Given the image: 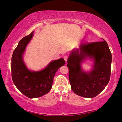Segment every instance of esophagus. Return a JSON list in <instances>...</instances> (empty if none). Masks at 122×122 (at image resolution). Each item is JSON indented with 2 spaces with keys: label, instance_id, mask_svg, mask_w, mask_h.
I'll use <instances>...</instances> for the list:
<instances>
[{
  "label": "esophagus",
  "instance_id": "34e87169",
  "mask_svg": "<svg viewBox=\"0 0 122 122\" xmlns=\"http://www.w3.org/2000/svg\"><path fill=\"white\" fill-rule=\"evenodd\" d=\"M68 56H65L64 57H63V58H64V61H67V60H68Z\"/></svg>",
  "mask_w": 122,
  "mask_h": 122
}]
</instances>
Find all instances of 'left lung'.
Masks as SVG:
<instances>
[{
    "instance_id": "1",
    "label": "left lung",
    "mask_w": 122,
    "mask_h": 122,
    "mask_svg": "<svg viewBox=\"0 0 122 122\" xmlns=\"http://www.w3.org/2000/svg\"><path fill=\"white\" fill-rule=\"evenodd\" d=\"M88 59L93 61V64L91 70L86 71L82 64ZM67 63L71 88L78 96L94 98L109 82L112 54L106 41L81 44L71 51Z\"/></svg>"
}]
</instances>
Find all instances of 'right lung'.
<instances>
[{
  "label": "right lung",
  "mask_w": 122,
  "mask_h": 122,
  "mask_svg": "<svg viewBox=\"0 0 122 122\" xmlns=\"http://www.w3.org/2000/svg\"><path fill=\"white\" fill-rule=\"evenodd\" d=\"M34 31L19 41L11 57V76L13 83L20 92L29 98H36L47 94L52 86L56 71L66 64L63 58L52 61L44 69L38 71L29 69L23 59L28 44Z\"/></svg>",
  "instance_id": "1"
}]
</instances>
